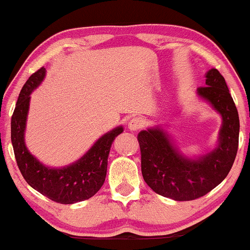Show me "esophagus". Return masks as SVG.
Returning a JSON list of instances; mask_svg holds the SVG:
<instances>
[{
	"label": "esophagus",
	"instance_id": "obj_1",
	"mask_svg": "<svg viewBox=\"0 0 250 250\" xmlns=\"http://www.w3.org/2000/svg\"><path fill=\"white\" fill-rule=\"evenodd\" d=\"M143 123L145 122H143L141 117H133V119L129 120L128 129L131 131H136L143 127Z\"/></svg>",
	"mask_w": 250,
	"mask_h": 250
}]
</instances>
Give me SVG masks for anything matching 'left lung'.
Instances as JSON below:
<instances>
[{
	"mask_svg": "<svg viewBox=\"0 0 250 250\" xmlns=\"http://www.w3.org/2000/svg\"><path fill=\"white\" fill-rule=\"evenodd\" d=\"M197 95L222 116L214 150L189 159L174 147L162 128H149L137 135L146 183L155 193L175 201L199 199L219 186L233 167L239 147V113L219 70L213 68L206 74V85L197 88Z\"/></svg>",
	"mask_w": 250,
	"mask_h": 250,
	"instance_id": "obj_1",
	"label": "left lung"
}]
</instances>
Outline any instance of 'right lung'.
Returning a JSON list of instances; mask_svg holds the SVG:
<instances>
[{
	"label": "right lung",
	"mask_w": 250,
	"mask_h": 250,
	"mask_svg": "<svg viewBox=\"0 0 250 250\" xmlns=\"http://www.w3.org/2000/svg\"><path fill=\"white\" fill-rule=\"evenodd\" d=\"M45 76V68L34 73L21 89L15 110L11 116V143L23 179L31 188L48 199L62 205L90 199L102 187L107 175L108 155L117 135L123 131L120 125L100 137L94 146L76 162L63 168H50L29 153L24 142V131L29 110L30 94Z\"/></svg>",
	"instance_id": "right-lung-1"
}]
</instances>
